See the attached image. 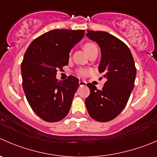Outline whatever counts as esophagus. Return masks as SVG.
Instances as JSON below:
<instances>
[{
	"instance_id": "esophagus-1",
	"label": "esophagus",
	"mask_w": 157,
	"mask_h": 157,
	"mask_svg": "<svg viewBox=\"0 0 157 157\" xmlns=\"http://www.w3.org/2000/svg\"><path fill=\"white\" fill-rule=\"evenodd\" d=\"M86 82L85 81H83V80H80V81H79V85H80V86H85V85H86Z\"/></svg>"
}]
</instances>
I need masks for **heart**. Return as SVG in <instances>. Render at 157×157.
Here are the masks:
<instances>
[{"label":"heart","instance_id":"heart-1","mask_svg":"<svg viewBox=\"0 0 157 157\" xmlns=\"http://www.w3.org/2000/svg\"><path fill=\"white\" fill-rule=\"evenodd\" d=\"M83 48H84L85 51H86V53H87V54H89L90 52H91V51H93V50L94 49H97V46H96L93 43H90V42H88V43H86L84 45H83ZM84 74V71H80V72H79V74H80V76H82L83 74Z\"/></svg>","mask_w":157,"mask_h":157}]
</instances>
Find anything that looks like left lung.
<instances>
[{
    "label": "left lung",
    "instance_id": "obj_1",
    "mask_svg": "<svg viewBox=\"0 0 157 157\" xmlns=\"http://www.w3.org/2000/svg\"><path fill=\"white\" fill-rule=\"evenodd\" d=\"M86 36L100 48L99 72L103 74L106 81L100 90L92 83L86 84L90 94L85 104L93 119L108 122L119 115L127 105L134 87L136 68L130 49L122 40L99 30H87Z\"/></svg>",
    "mask_w": 157,
    "mask_h": 157
}]
</instances>
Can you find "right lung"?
<instances>
[{"mask_svg":"<svg viewBox=\"0 0 157 157\" xmlns=\"http://www.w3.org/2000/svg\"><path fill=\"white\" fill-rule=\"evenodd\" d=\"M83 30L55 29L29 45L21 63L23 89L33 112L47 122L63 120L69 112L79 80L58 81V70L68 64L69 53L84 36Z\"/></svg>","mask_w":157,"mask_h":157,"instance_id":"add662e5","label":"right lung"}]
</instances>
